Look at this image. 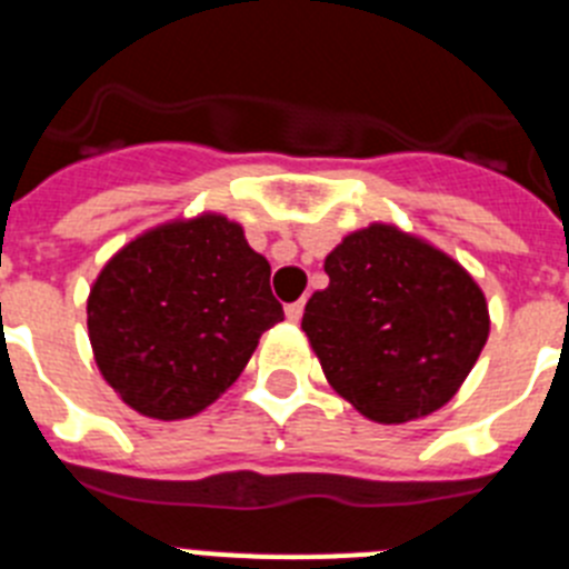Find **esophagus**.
<instances>
[{
	"label": "esophagus",
	"mask_w": 569,
	"mask_h": 569,
	"mask_svg": "<svg viewBox=\"0 0 569 569\" xmlns=\"http://www.w3.org/2000/svg\"><path fill=\"white\" fill-rule=\"evenodd\" d=\"M301 313H305V301H293V305L284 308V316H288V321H293V325L301 319Z\"/></svg>",
	"instance_id": "34e87169"
}]
</instances>
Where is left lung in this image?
Segmentation results:
<instances>
[{
	"label": "left lung",
	"mask_w": 569,
	"mask_h": 569,
	"mask_svg": "<svg viewBox=\"0 0 569 569\" xmlns=\"http://www.w3.org/2000/svg\"><path fill=\"white\" fill-rule=\"evenodd\" d=\"M301 330L336 393L379 425L425 419L459 393L490 336L481 288L453 256L387 222L325 259Z\"/></svg>",
	"instance_id": "1"
}]
</instances>
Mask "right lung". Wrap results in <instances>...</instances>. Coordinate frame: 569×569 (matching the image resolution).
I'll list each match as a JSON object with an SVG mask.
<instances>
[{
    "mask_svg": "<svg viewBox=\"0 0 569 569\" xmlns=\"http://www.w3.org/2000/svg\"><path fill=\"white\" fill-rule=\"evenodd\" d=\"M281 319L268 259L239 222L213 210L130 239L88 296L99 373L136 413L159 421L213 405Z\"/></svg>",
    "mask_w": 569,
    "mask_h": 569,
    "instance_id": "1",
    "label": "right lung"
}]
</instances>
